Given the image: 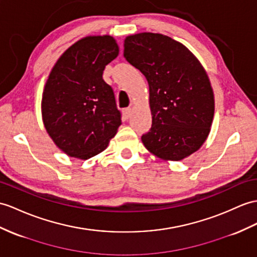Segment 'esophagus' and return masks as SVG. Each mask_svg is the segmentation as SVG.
<instances>
[{"label":"esophagus","instance_id":"1","mask_svg":"<svg viewBox=\"0 0 257 257\" xmlns=\"http://www.w3.org/2000/svg\"><path fill=\"white\" fill-rule=\"evenodd\" d=\"M131 112H132V108H125L123 110V114L125 115V117H128L131 115Z\"/></svg>","mask_w":257,"mask_h":257}]
</instances>
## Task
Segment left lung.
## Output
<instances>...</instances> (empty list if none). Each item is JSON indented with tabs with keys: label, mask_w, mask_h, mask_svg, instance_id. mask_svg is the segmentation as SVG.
Returning <instances> with one entry per match:
<instances>
[{
	"label": "left lung",
	"mask_w": 257,
	"mask_h": 257,
	"mask_svg": "<svg viewBox=\"0 0 257 257\" xmlns=\"http://www.w3.org/2000/svg\"><path fill=\"white\" fill-rule=\"evenodd\" d=\"M124 58L149 85L153 124L142 142L164 160L179 161L201 148L210 132L215 100L199 61L182 43L161 34L124 40Z\"/></svg>",
	"instance_id": "8db88e82"
}]
</instances>
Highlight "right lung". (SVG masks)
<instances>
[{"instance_id":"1","label":"right lung","mask_w":257,"mask_h":257,"mask_svg":"<svg viewBox=\"0 0 257 257\" xmlns=\"http://www.w3.org/2000/svg\"><path fill=\"white\" fill-rule=\"evenodd\" d=\"M118 55L111 36L75 42L56 61L42 93V121L48 134L70 157L88 159L108 147L121 125L104 67Z\"/></svg>"}]
</instances>
